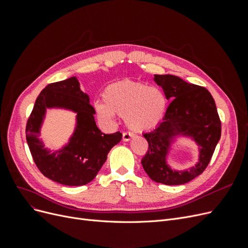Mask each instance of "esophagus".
Wrapping results in <instances>:
<instances>
[{"label":"esophagus","mask_w":248,"mask_h":248,"mask_svg":"<svg viewBox=\"0 0 248 248\" xmlns=\"http://www.w3.org/2000/svg\"><path fill=\"white\" fill-rule=\"evenodd\" d=\"M132 137H133V133H132V132L124 131V132H123V136H122V140H123L124 141H127V140H129Z\"/></svg>","instance_id":"esophagus-1"}]
</instances>
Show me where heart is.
Listing matches in <instances>:
<instances>
[{
  "label": "heart",
  "mask_w": 248,
  "mask_h": 248,
  "mask_svg": "<svg viewBox=\"0 0 248 248\" xmlns=\"http://www.w3.org/2000/svg\"><path fill=\"white\" fill-rule=\"evenodd\" d=\"M104 103H97L100 118L109 120L114 114L124 117L128 128L145 131L157 126L167 109V98L161 90L142 82L122 81L108 86L103 93Z\"/></svg>",
  "instance_id": "heart-1"
}]
</instances>
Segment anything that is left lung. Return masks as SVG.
<instances>
[{"label":"left lung","mask_w":248,"mask_h":248,"mask_svg":"<svg viewBox=\"0 0 248 248\" xmlns=\"http://www.w3.org/2000/svg\"><path fill=\"white\" fill-rule=\"evenodd\" d=\"M154 80L171 100L163 121L144 133L149 148L141 166L157 183L180 185L191 181L206 170L221 134V122L212 95L204 87L189 84L175 76H158ZM179 133L192 136L201 147L200 161L186 172H172L165 163L170 141Z\"/></svg>","instance_id":"obj_1"}]
</instances>
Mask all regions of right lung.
<instances>
[{"mask_svg": "<svg viewBox=\"0 0 248 248\" xmlns=\"http://www.w3.org/2000/svg\"><path fill=\"white\" fill-rule=\"evenodd\" d=\"M51 106L77 111L78 126L70 145L49 155L36 136L45 108ZM94 115L89 96L80 91L77 78L52 82L42 90L28 119L26 137L36 167L44 176L68 186L86 185L96 177L110 149L121 140L122 133H102L96 126Z\"/></svg>", "mask_w": 248, "mask_h": 248, "instance_id": "right-lung-1", "label": "right lung"}]
</instances>
